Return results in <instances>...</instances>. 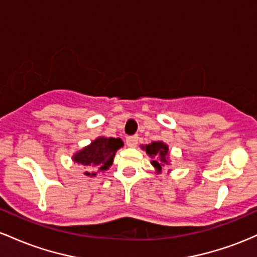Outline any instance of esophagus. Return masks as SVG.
Instances as JSON below:
<instances>
[{
    "label": "esophagus",
    "instance_id": "34e87169",
    "mask_svg": "<svg viewBox=\"0 0 257 257\" xmlns=\"http://www.w3.org/2000/svg\"><path fill=\"white\" fill-rule=\"evenodd\" d=\"M138 142V136H130L126 138V144L128 147H136V144Z\"/></svg>",
    "mask_w": 257,
    "mask_h": 257
}]
</instances>
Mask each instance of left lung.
I'll return each mask as SVG.
<instances>
[{
    "label": "left lung",
    "mask_w": 257,
    "mask_h": 257,
    "mask_svg": "<svg viewBox=\"0 0 257 257\" xmlns=\"http://www.w3.org/2000/svg\"><path fill=\"white\" fill-rule=\"evenodd\" d=\"M141 148L146 151L149 158H152L151 164L155 169L157 174H160L163 171V167L165 165H170L169 146L165 142H163V141H154L151 144L141 146Z\"/></svg>",
    "instance_id": "1"
}]
</instances>
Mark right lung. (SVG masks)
<instances>
[{
	"mask_svg": "<svg viewBox=\"0 0 257 257\" xmlns=\"http://www.w3.org/2000/svg\"><path fill=\"white\" fill-rule=\"evenodd\" d=\"M121 147H123V142L120 138L100 136L74 153L71 159L87 169V171H85L86 176L96 177L98 172H104L113 165L115 154Z\"/></svg>",
	"mask_w": 257,
	"mask_h": 257,
	"instance_id": "1",
	"label": "right lung"
}]
</instances>
